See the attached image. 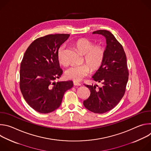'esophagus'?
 I'll use <instances>...</instances> for the list:
<instances>
[{
	"label": "esophagus",
	"instance_id": "1",
	"mask_svg": "<svg viewBox=\"0 0 151 151\" xmlns=\"http://www.w3.org/2000/svg\"><path fill=\"white\" fill-rule=\"evenodd\" d=\"M73 85H76V86H80V85H81V83H79V82H78L76 81H73Z\"/></svg>",
	"mask_w": 151,
	"mask_h": 151
}]
</instances>
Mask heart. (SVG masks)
I'll return each mask as SVG.
<instances>
[{
  "label": "heart",
  "instance_id": "b5f03b06",
  "mask_svg": "<svg viewBox=\"0 0 151 151\" xmlns=\"http://www.w3.org/2000/svg\"><path fill=\"white\" fill-rule=\"evenodd\" d=\"M74 45L77 50L84 55V60L87 64L71 66L66 70L65 75L67 78L78 82L90 74V68L95 71L101 66L104 60L105 50L101 45H94L93 42L87 38L78 39L75 42ZM64 53L65 46L63 45L57 51V58L62 65H66L68 63Z\"/></svg>",
  "mask_w": 151,
  "mask_h": 151
}]
</instances>
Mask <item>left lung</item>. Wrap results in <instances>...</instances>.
I'll return each instance as SVG.
<instances>
[{
	"mask_svg": "<svg viewBox=\"0 0 151 151\" xmlns=\"http://www.w3.org/2000/svg\"><path fill=\"white\" fill-rule=\"evenodd\" d=\"M93 34L101 35L106 40L103 62L92 77L102 85H85L90 90V96L83 104L92 112L104 114L112 109L123 97L129 73L125 51L114 35L105 30Z\"/></svg>",
	"mask_w": 151,
	"mask_h": 151,
	"instance_id": "left-lung-1",
	"label": "left lung"
}]
</instances>
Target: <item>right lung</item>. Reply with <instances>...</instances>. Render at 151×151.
<instances>
[{
	"mask_svg": "<svg viewBox=\"0 0 151 151\" xmlns=\"http://www.w3.org/2000/svg\"><path fill=\"white\" fill-rule=\"evenodd\" d=\"M69 34L48 35L35 40L26 51L20 66L19 87L24 99L36 111L53 112L73 85L72 81L55 82L61 77L57 51Z\"/></svg>",
	"mask_w": 151,
	"mask_h": 151,
	"instance_id": "1",
	"label": "right lung"
}]
</instances>
